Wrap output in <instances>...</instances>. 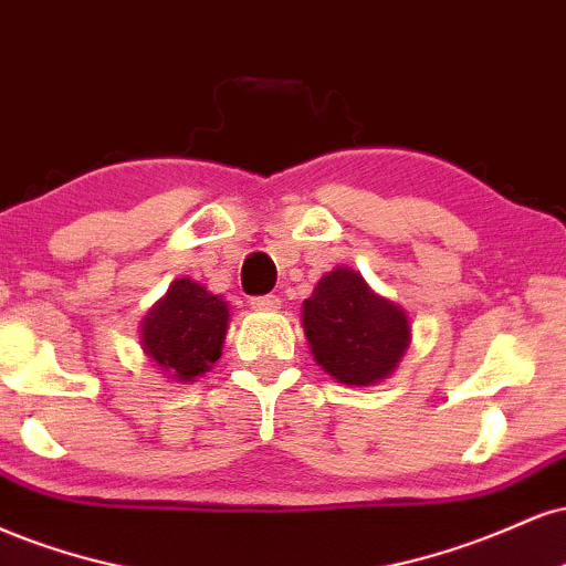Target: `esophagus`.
<instances>
[{
  "label": "esophagus",
  "mask_w": 566,
  "mask_h": 566,
  "mask_svg": "<svg viewBox=\"0 0 566 566\" xmlns=\"http://www.w3.org/2000/svg\"><path fill=\"white\" fill-rule=\"evenodd\" d=\"M251 307H254V310H281V298H277L275 294L254 296V298H251Z\"/></svg>",
  "instance_id": "obj_1"
}]
</instances>
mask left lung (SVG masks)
Returning a JSON list of instances; mask_svg holds the SVG:
<instances>
[{"label":"left lung","instance_id":"left-lung-1","mask_svg":"<svg viewBox=\"0 0 566 566\" xmlns=\"http://www.w3.org/2000/svg\"><path fill=\"white\" fill-rule=\"evenodd\" d=\"M302 325L315 363L347 387H370L395 374L410 344L405 310L349 268L321 277L302 304Z\"/></svg>","mask_w":566,"mask_h":566}]
</instances>
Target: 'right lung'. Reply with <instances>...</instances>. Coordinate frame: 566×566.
Segmentation results:
<instances>
[{
	"mask_svg": "<svg viewBox=\"0 0 566 566\" xmlns=\"http://www.w3.org/2000/svg\"><path fill=\"white\" fill-rule=\"evenodd\" d=\"M230 307L206 285L177 277L166 296L145 315L139 344L158 368L177 381H192L222 355Z\"/></svg>",
	"mask_w": 566,
	"mask_h": 566,
	"instance_id": "obj_1",
	"label": "right lung"
}]
</instances>
